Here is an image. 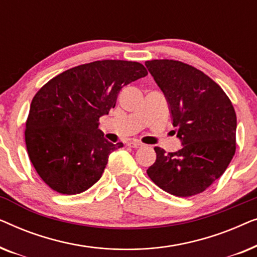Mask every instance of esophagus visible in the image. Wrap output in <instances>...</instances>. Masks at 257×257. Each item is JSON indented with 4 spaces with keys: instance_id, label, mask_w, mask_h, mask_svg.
Masks as SVG:
<instances>
[{
    "instance_id": "34e87169",
    "label": "esophagus",
    "mask_w": 257,
    "mask_h": 257,
    "mask_svg": "<svg viewBox=\"0 0 257 257\" xmlns=\"http://www.w3.org/2000/svg\"><path fill=\"white\" fill-rule=\"evenodd\" d=\"M127 145L130 147H133V149H139V147H143V143L138 142V140H131V142L127 143Z\"/></svg>"
}]
</instances>
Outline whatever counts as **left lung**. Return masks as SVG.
Returning <instances> with one entry per match:
<instances>
[{
  "label": "left lung",
  "instance_id": "1",
  "mask_svg": "<svg viewBox=\"0 0 257 257\" xmlns=\"http://www.w3.org/2000/svg\"><path fill=\"white\" fill-rule=\"evenodd\" d=\"M163 91L182 147L157 159L147 174L172 195L202 193L224 173L235 154L236 114L223 90L200 70L173 59L145 62Z\"/></svg>",
  "mask_w": 257,
  "mask_h": 257
}]
</instances>
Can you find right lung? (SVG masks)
Wrapping results in <instances>:
<instances>
[{
    "label": "right lung",
    "mask_w": 257,
    "mask_h": 257,
    "mask_svg": "<svg viewBox=\"0 0 257 257\" xmlns=\"http://www.w3.org/2000/svg\"><path fill=\"white\" fill-rule=\"evenodd\" d=\"M137 62L105 59L75 66L35 94L26 122L30 161L45 184L61 194H79L96 184L108 156L122 147L98 128L122 87L145 77Z\"/></svg>",
    "instance_id": "right-lung-1"
}]
</instances>
